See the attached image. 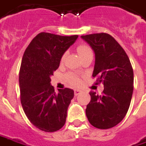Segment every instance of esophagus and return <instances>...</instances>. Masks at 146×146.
I'll list each match as a JSON object with an SVG mask.
<instances>
[{
	"label": "esophagus",
	"mask_w": 146,
	"mask_h": 146,
	"mask_svg": "<svg viewBox=\"0 0 146 146\" xmlns=\"http://www.w3.org/2000/svg\"><path fill=\"white\" fill-rule=\"evenodd\" d=\"M80 93H81V91H80V90H78V89H75V90H74V95H75V96H78V95H79Z\"/></svg>",
	"instance_id": "obj_1"
}]
</instances>
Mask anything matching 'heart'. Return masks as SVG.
Returning a JSON list of instances; mask_svg holds the SVG:
<instances>
[{
    "label": "heart",
    "instance_id": "b5f03b06",
    "mask_svg": "<svg viewBox=\"0 0 146 146\" xmlns=\"http://www.w3.org/2000/svg\"><path fill=\"white\" fill-rule=\"evenodd\" d=\"M77 51L78 53L80 55V57L82 59L83 57H85L88 54H92V49L90 48V46H88L87 45H85V44H82V45H79L78 48H77ZM67 56V53H64V54L62 55L61 57V61H64L65 58ZM68 82L73 86H77L80 83V78L78 76L75 75V74H69L68 76Z\"/></svg>",
    "mask_w": 146,
    "mask_h": 146
}]
</instances>
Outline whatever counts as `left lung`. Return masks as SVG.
I'll return each instance as SVG.
<instances>
[{
	"label": "left lung",
	"instance_id": "8db88e82",
	"mask_svg": "<svg viewBox=\"0 0 146 146\" xmlns=\"http://www.w3.org/2000/svg\"><path fill=\"white\" fill-rule=\"evenodd\" d=\"M95 52L92 77L103 83L102 96L91 92L86 114L89 123L99 129L118 124L127 114L133 92V69L123 47L108 33L82 36Z\"/></svg>",
	"mask_w": 146,
	"mask_h": 146
}]
</instances>
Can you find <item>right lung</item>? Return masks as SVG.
<instances>
[{"label":"right lung","instance_id":"obj_1","mask_svg":"<svg viewBox=\"0 0 146 146\" xmlns=\"http://www.w3.org/2000/svg\"><path fill=\"white\" fill-rule=\"evenodd\" d=\"M78 37L41 33L24 51L19 70L20 100L29 121L41 131H56L66 122L74 92L64 88L55 93L50 77L60 66L62 55Z\"/></svg>","mask_w":146,"mask_h":146}]
</instances>
